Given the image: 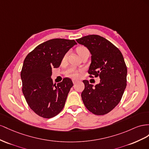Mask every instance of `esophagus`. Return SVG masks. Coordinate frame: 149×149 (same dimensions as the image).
<instances>
[{"mask_svg": "<svg viewBox=\"0 0 149 149\" xmlns=\"http://www.w3.org/2000/svg\"><path fill=\"white\" fill-rule=\"evenodd\" d=\"M72 82H73L74 84H75L76 83L78 82V80H75V79H73V80H72Z\"/></svg>", "mask_w": 149, "mask_h": 149, "instance_id": "1", "label": "esophagus"}]
</instances>
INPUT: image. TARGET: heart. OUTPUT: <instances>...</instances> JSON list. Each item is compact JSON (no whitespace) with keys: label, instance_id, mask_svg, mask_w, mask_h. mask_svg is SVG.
Returning <instances> with one entry per match:
<instances>
[{"label":"heart","instance_id":"b5f03b06","mask_svg":"<svg viewBox=\"0 0 149 149\" xmlns=\"http://www.w3.org/2000/svg\"><path fill=\"white\" fill-rule=\"evenodd\" d=\"M86 50H88V49L86 47L80 46L77 49V52L78 53L79 56H80V55L81 54L82 52H84V51H86ZM67 54H66L64 56V57H63V59H65L67 58ZM65 74L67 76H69V77H71L73 78L77 77L79 75L78 72L75 69H73V68H69V69H68L65 71Z\"/></svg>","mask_w":149,"mask_h":149}]
</instances>
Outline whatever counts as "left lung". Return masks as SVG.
I'll return each mask as SVG.
<instances>
[{"label": "left lung", "instance_id": "left-lung-1", "mask_svg": "<svg viewBox=\"0 0 149 149\" xmlns=\"http://www.w3.org/2000/svg\"><path fill=\"white\" fill-rule=\"evenodd\" d=\"M76 41L86 46L92 55L89 77L99 76L100 79L94 87L88 80H83V102L93 114H107L120 102L127 86V69L124 57L117 47L100 36L89 35Z\"/></svg>", "mask_w": 149, "mask_h": 149}]
</instances>
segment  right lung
I'll return each mask as SVG.
<instances>
[{
	"label": "right lung",
	"mask_w": 149,
	"mask_h": 149,
	"mask_svg": "<svg viewBox=\"0 0 149 149\" xmlns=\"http://www.w3.org/2000/svg\"><path fill=\"white\" fill-rule=\"evenodd\" d=\"M75 44L74 40L51 39L37 46L25 58L20 73L22 92L30 108L40 117H54L64 107L73 83L64 78L54 84L50 77L52 68L60 66L65 54Z\"/></svg>",
	"instance_id": "right-lung-1"
}]
</instances>
